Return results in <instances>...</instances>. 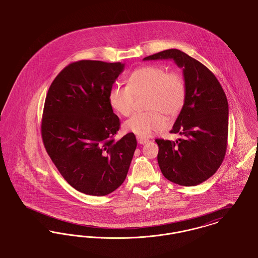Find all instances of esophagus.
Returning <instances> with one entry per match:
<instances>
[{
    "mask_svg": "<svg viewBox=\"0 0 258 258\" xmlns=\"http://www.w3.org/2000/svg\"><path fill=\"white\" fill-rule=\"evenodd\" d=\"M137 141H138V143H139L140 145H145V144L149 143V140H148V139L143 138V137H140V136L137 137Z\"/></svg>",
    "mask_w": 258,
    "mask_h": 258,
    "instance_id": "34e87169",
    "label": "esophagus"
}]
</instances>
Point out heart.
Returning a JSON list of instances; mask_svg holds the SVG:
<instances>
[{"label":"heart","mask_w":258,"mask_h":258,"mask_svg":"<svg viewBox=\"0 0 258 258\" xmlns=\"http://www.w3.org/2000/svg\"><path fill=\"white\" fill-rule=\"evenodd\" d=\"M148 94L146 108L149 111L137 112L124 123V129L141 137H148L167 126L162 115L174 118L185 104L186 85L177 72H167L161 66L149 65L135 70L128 79V85L110 88L109 102L113 110L123 116L131 113L135 96Z\"/></svg>","instance_id":"heart-1"}]
</instances>
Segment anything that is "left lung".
<instances>
[{
	"mask_svg": "<svg viewBox=\"0 0 258 258\" xmlns=\"http://www.w3.org/2000/svg\"><path fill=\"white\" fill-rule=\"evenodd\" d=\"M174 60L182 68L185 104L173 129L183 136L176 142L156 139L157 161L163 176L183 186H194L213 176L225 156L228 102L216 76L202 63L178 49H167L144 60Z\"/></svg>",
	"mask_w": 258,
	"mask_h": 258,
	"instance_id": "1",
	"label": "left lung"
}]
</instances>
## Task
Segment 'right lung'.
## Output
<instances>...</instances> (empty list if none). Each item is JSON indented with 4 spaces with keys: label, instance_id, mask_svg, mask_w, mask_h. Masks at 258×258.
Listing matches in <instances>:
<instances>
[{
    "label": "right lung",
    "instance_id": "obj_1",
    "mask_svg": "<svg viewBox=\"0 0 258 258\" xmlns=\"http://www.w3.org/2000/svg\"><path fill=\"white\" fill-rule=\"evenodd\" d=\"M124 64L82 60L63 69L44 102L41 137L56 168L70 185L105 196L125 180L137 140L133 133L114 142L119 118L109 102Z\"/></svg>",
    "mask_w": 258,
    "mask_h": 258
}]
</instances>
